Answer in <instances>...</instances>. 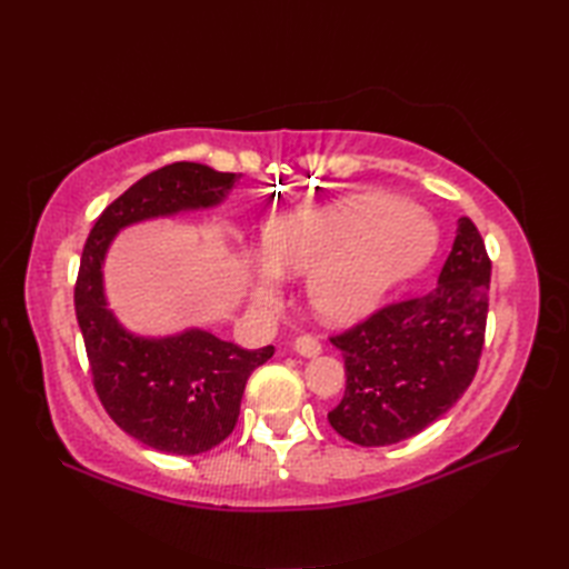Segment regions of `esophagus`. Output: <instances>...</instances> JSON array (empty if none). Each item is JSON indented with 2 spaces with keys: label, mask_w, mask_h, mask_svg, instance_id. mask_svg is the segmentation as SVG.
Returning <instances> with one entry per match:
<instances>
[{
  "label": "esophagus",
  "mask_w": 569,
  "mask_h": 569,
  "mask_svg": "<svg viewBox=\"0 0 569 569\" xmlns=\"http://www.w3.org/2000/svg\"><path fill=\"white\" fill-rule=\"evenodd\" d=\"M296 352L303 355V357H318L322 352V345L318 342V337L300 335L296 340Z\"/></svg>",
  "instance_id": "obj_1"
}]
</instances>
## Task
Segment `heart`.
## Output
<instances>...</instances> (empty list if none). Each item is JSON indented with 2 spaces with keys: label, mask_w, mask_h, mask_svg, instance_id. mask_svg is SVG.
<instances>
[{
  "label": "heart",
  "mask_w": 569,
  "mask_h": 569,
  "mask_svg": "<svg viewBox=\"0 0 569 569\" xmlns=\"http://www.w3.org/2000/svg\"><path fill=\"white\" fill-rule=\"evenodd\" d=\"M263 261L251 300L273 308L281 276L308 273V300L322 320L347 325L377 310L393 288L426 266L438 244L430 217L389 196H349L278 214L263 227Z\"/></svg>",
  "instance_id": "1"
}]
</instances>
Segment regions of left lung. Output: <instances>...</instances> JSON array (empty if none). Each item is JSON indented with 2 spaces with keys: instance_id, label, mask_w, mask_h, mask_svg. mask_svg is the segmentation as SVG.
I'll return each instance as SVG.
<instances>
[{
  "instance_id": "8db88e82",
  "label": "left lung",
  "mask_w": 569,
  "mask_h": 569,
  "mask_svg": "<svg viewBox=\"0 0 569 569\" xmlns=\"http://www.w3.org/2000/svg\"><path fill=\"white\" fill-rule=\"evenodd\" d=\"M489 281L485 239L469 217H459L432 291L386 303L330 337L347 373L330 426L349 442L381 447L413 438L445 416L479 369Z\"/></svg>"
}]
</instances>
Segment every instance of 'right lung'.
I'll list each match as a JSON object with an SVG mask.
<instances>
[{"label":"right lung","instance_id":"1","mask_svg":"<svg viewBox=\"0 0 569 569\" xmlns=\"http://www.w3.org/2000/svg\"><path fill=\"white\" fill-rule=\"evenodd\" d=\"M237 178L190 161L163 166L107 204L82 247L76 316L94 393L119 428L159 452L200 455L227 440L251 371L273 357V347L241 349L202 330L166 340L129 335L104 303V251L131 222L210 208Z\"/></svg>","mask_w":569,"mask_h":569}]
</instances>
